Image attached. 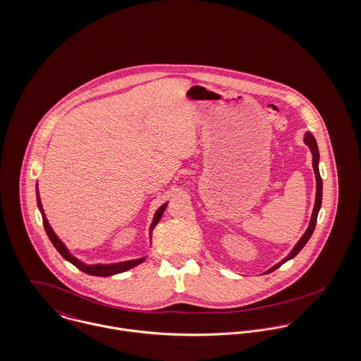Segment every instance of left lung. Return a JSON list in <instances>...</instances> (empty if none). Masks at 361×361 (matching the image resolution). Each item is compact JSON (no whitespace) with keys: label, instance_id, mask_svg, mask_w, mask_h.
Listing matches in <instances>:
<instances>
[{"label":"left lung","instance_id":"left-lung-1","mask_svg":"<svg viewBox=\"0 0 361 361\" xmlns=\"http://www.w3.org/2000/svg\"><path fill=\"white\" fill-rule=\"evenodd\" d=\"M304 142L309 147L310 152H312V166H313V171H314V177H316V199H314V206H313V212H312V216H310V221L309 225L306 228L305 233L301 236V239L297 242V245L293 247V250L287 254V257H284L281 261H279L276 265H274L272 268H269L268 271L264 272L265 274H271L274 272L275 269H278L279 267H281L284 262H287L288 259L294 258L301 250L304 249L307 240L310 239L313 231H314V226H316V221H317V214H319V210L322 207V196H323V181H322V177H320V171H319V161H320V154H319V147H317V142L316 139L313 137L312 133L306 132L305 136H304Z\"/></svg>","mask_w":361,"mask_h":361}]
</instances>
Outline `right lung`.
Segmentation results:
<instances>
[{"label": "right lung", "instance_id": "1", "mask_svg": "<svg viewBox=\"0 0 361 361\" xmlns=\"http://www.w3.org/2000/svg\"><path fill=\"white\" fill-rule=\"evenodd\" d=\"M35 194H37V204H38V209L41 212V216H42V221H44V228H45V232L49 238V240L52 242V245L55 246V249L60 252V255L67 259L68 262H71L74 267H77L80 271H82L87 275H92V276H112V275H116V274H122L125 271H129L132 268H135L136 265L141 264L147 257H141V258H136V259H129V261H122V262H114V264H85L81 259H78L75 255H73L70 252V250L67 249V246L60 240V238L55 233V231L52 229L51 224L48 221L47 216H45V212L42 209V203H41V197H39V191H38V184L35 185ZM166 203H164L154 214V219L151 222V226H149V240H151V233H152V229L155 228V225L159 222V220L162 219V214L166 209Z\"/></svg>", "mask_w": 361, "mask_h": 361}]
</instances>
